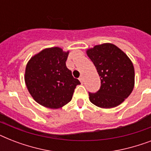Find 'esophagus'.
Here are the masks:
<instances>
[{"label":"esophagus","mask_w":151,"mask_h":151,"mask_svg":"<svg viewBox=\"0 0 151 151\" xmlns=\"http://www.w3.org/2000/svg\"><path fill=\"white\" fill-rule=\"evenodd\" d=\"M79 80H80V81L81 83L84 82V77H83V75H81L80 77V78H79Z\"/></svg>","instance_id":"34e87169"}]
</instances>
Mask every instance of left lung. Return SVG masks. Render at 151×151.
<instances>
[{"label":"left lung","mask_w":151,"mask_h":151,"mask_svg":"<svg viewBox=\"0 0 151 151\" xmlns=\"http://www.w3.org/2000/svg\"><path fill=\"white\" fill-rule=\"evenodd\" d=\"M86 54L94 63L101 80L100 89L89 93V100L98 107L119 106L130 96L135 85V70L131 59L111 43L88 48Z\"/></svg>","instance_id":"left-lung-1"}]
</instances>
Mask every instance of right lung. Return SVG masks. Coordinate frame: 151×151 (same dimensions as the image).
<instances>
[{
	"label": "right lung",
	"mask_w": 151,
	"mask_h": 151,
	"mask_svg": "<svg viewBox=\"0 0 151 151\" xmlns=\"http://www.w3.org/2000/svg\"><path fill=\"white\" fill-rule=\"evenodd\" d=\"M69 51L59 47L45 48L30 58L24 80L29 94L40 105L59 109L70 102L80 81L66 66Z\"/></svg>",
	"instance_id": "right-lung-1"
}]
</instances>
